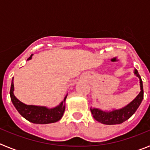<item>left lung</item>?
Here are the masks:
<instances>
[{"label": "left lung", "instance_id": "8db88e82", "mask_svg": "<svg viewBox=\"0 0 150 150\" xmlns=\"http://www.w3.org/2000/svg\"><path fill=\"white\" fill-rule=\"evenodd\" d=\"M134 74L140 79V91L136 98L131 103L119 110H112V111H103L98 108H91V112L94 119L96 121L104 125L121 124L128 120L136 112L140 104L144 99V89L143 82L139 75L138 71L135 69Z\"/></svg>", "mask_w": 150, "mask_h": 150}]
</instances>
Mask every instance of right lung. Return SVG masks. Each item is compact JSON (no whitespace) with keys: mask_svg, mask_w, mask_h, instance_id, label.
I'll list each match as a JSON object with an SVG mask.
<instances>
[{"mask_svg":"<svg viewBox=\"0 0 150 150\" xmlns=\"http://www.w3.org/2000/svg\"><path fill=\"white\" fill-rule=\"evenodd\" d=\"M32 55H30L28 60L31 59ZM13 91H14V84H13V79L10 91V98L17 111L28 121L35 124H49V123L56 122L62 119L65 110L64 103L67 95L64 97V100L59 106L54 108H47L46 107L27 105L23 104L16 98L13 94Z\"/></svg>","mask_w":150,"mask_h":150,"instance_id":"right-lung-1","label":"right lung"}]
</instances>
